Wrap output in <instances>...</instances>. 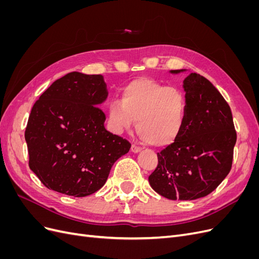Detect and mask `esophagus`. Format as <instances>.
Returning a JSON list of instances; mask_svg holds the SVG:
<instances>
[{"label": "esophagus", "instance_id": "esophagus-1", "mask_svg": "<svg viewBox=\"0 0 259 259\" xmlns=\"http://www.w3.org/2000/svg\"><path fill=\"white\" fill-rule=\"evenodd\" d=\"M142 150H143V148L142 147H138L136 145H132V147H131V151L134 152V153H138V152H140Z\"/></svg>", "mask_w": 259, "mask_h": 259}]
</instances>
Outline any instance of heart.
Masks as SVG:
<instances>
[{
  "mask_svg": "<svg viewBox=\"0 0 259 259\" xmlns=\"http://www.w3.org/2000/svg\"><path fill=\"white\" fill-rule=\"evenodd\" d=\"M121 100L114 98L108 106V117L115 133L136 130L146 143L154 147L173 144L183 130L186 98L176 88L151 79H138L122 90Z\"/></svg>",
  "mask_w": 259,
  "mask_h": 259,
  "instance_id": "1",
  "label": "heart"
}]
</instances>
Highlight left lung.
Segmentation results:
<instances>
[{"mask_svg": "<svg viewBox=\"0 0 259 259\" xmlns=\"http://www.w3.org/2000/svg\"><path fill=\"white\" fill-rule=\"evenodd\" d=\"M183 88V130L173 144L158 153V166L149 176V184L164 198L190 201L214 191L229 174L237 133L229 105L204 76L190 72Z\"/></svg>", "mask_w": 259, "mask_h": 259, "instance_id": "obj_1", "label": "left lung"}]
</instances>
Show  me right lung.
Listing matches in <instances>:
<instances>
[{
    "label": "right lung",
    "mask_w": 259,
    "mask_h": 259,
    "mask_svg": "<svg viewBox=\"0 0 259 259\" xmlns=\"http://www.w3.org/2000/svg\"><path fill=\"white\" fill-rule=\"evenodd\" d=\"M107 97L103 75L70 72L35 101L25 138L29 166L46 188L77 198L90 195L130 151L126 139L105 127L106 115L98 107Z\"/></svg>",
    "instance_id": "obj_1"
}]
</instances>
